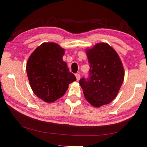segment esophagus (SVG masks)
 <instances>
[{
	"instance_id": "34e87169",
	"label": "esophagus",
	"mask_w": 147,
	"mask_h": 147,
	"mask_svg": "<svg viewBox=\"0 0 147 147\" xmlns=\"http://www.w3.org/2000/svg\"><path fill=\"white\" fill-rule=\"evenodd\" d=\"M76 79H77V81H79L80 79V75L79 74H76Z\"/></svg>"
}]
</instances>
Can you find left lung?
Listing matches in <instances>:
<instances>
[{"instance_id":"1","label":"left lung","mask_w":147,"mask_h":147,"mask_svg":"<svg viewBox=\"0 0 147 147\" xmlns=\"http://www.w3.org/2000/svg\"><path fill=\"white\" fill-rule=\"evenodd\" d=\"M90 64L88 79L82 78L80 85L85 98L96 108L108 104L118 95L123 83L124 70L116 51L106 43L86 49Z\"/></svg>"}]
</instances>
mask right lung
<instances>
[{
	"mask_svg": "<svg viewBox=\"0 0 147 147\" xmlns=\"http://www.w3.org/2000/svg\"><path fill=\"white\" fill-rule=\"evenodd\" d=\"M65 49L53 42L43 43L34 50L26 70L34 94L47 103L62 97L76 78L63 61Z\"/></svg>",
	"mask_w": 147,
	"mask_h": 147,
	"instance_id": "add662e5",
	"label": "right lung"
}]
</instances>
